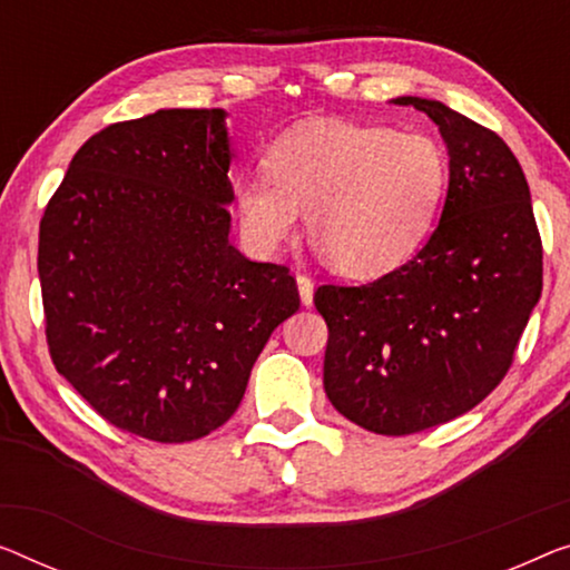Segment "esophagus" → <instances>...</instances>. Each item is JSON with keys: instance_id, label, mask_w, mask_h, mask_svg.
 I'll return each mask as SVG.
<instances>
[{"instance_id": "1", "label": "esophagus", "mask_w": 570, "mask_h": 570, "mask_svg": "<svg viewBox=\"0 0 570 570\" xmlns=\"http://www.w3.org/2000/svg\"><path fill=\"white\" fill-rule=\"evenodd\" d=\"M296 286H299L302 304H304V307H309L312 296H314V282H312L307 274H296Z\"/></svg>"}]
</instances>
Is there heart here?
I'll return each instance as SVG.
<instances>
[{"label":"heart","mask_w":570,"mask_h":570,"mask_svg":"<svg viewBox=\"0 0 570 570\" xmlns=\"http://www.w3.org/2000/svg\"><path fill=\"white\" fill-rule=\"evenodd\" d=\"M448 174V150L428 132L312 122L268 148L266 171L235 178V215L248 248L271 256L307 209L309 233L340 274L373 278L428 240Z\"/></svg>","instance_id":"1"}]
</instances>
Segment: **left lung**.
Returning a JSON list of instances; mask_svg holds the SVG:
<instances>
[{"instance_id": "8db88e82", "label": "left lung", "mask_w": 570, "mask_h": 570, "mask_svg": "<svg viewBox=\"0 0 570 570\" xmlns=\"http://www.w3.org/2000/svg\"><path fill=\"white\" fill-rule=\"evenodd\" d=\"M440 127L443 215L402 268L363 286L325 284V394L376 435L461 417L502 384L542 292V240L520 160L494 130L443 101L399 97Z\"/></svg>"}]
</instances>
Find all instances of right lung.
I'll return each instance as SVG.
<instances>
[{
  "label": "right lung",
  "instance_id": "obj_1",
  "mask_svg": "<svg viewBox=\"0 0 570 570\" xmlns=\"http://www.w3.org/2000/svg\"><path fill=\"white\" fill-rule=\"evenodd\" d=\"M223 109H158L76 150L40 219L56 371L99 417L189 443L233 417L253 363L299 309L294 276L230 243Z\"/></svg>",
  "mask_w": 570,
  "mask_h": 570
}]
</instances>
